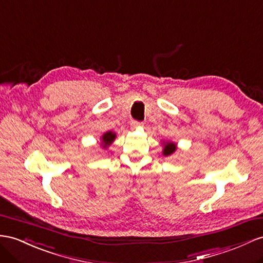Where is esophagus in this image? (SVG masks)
I'll use <instances>...</instances> for the list:
<instances>
[{
  "mask_svg": "<svg viewBox=\"0 0 263 263\" xmlns=\"http://www.w3.org/2000/svg\"><path fill=\"white\" fill-rule=\"evenodd\" d=\"M130 124H131V126H132V127H138V126L143 125V123H142V122H139V121H137V120H132Z\"/></svg>",
  "mask_w": 263,
  "mask_h": 263,
  "instance_id": "esophagus-1",
  "label": "esophagus"
}]
</instances>
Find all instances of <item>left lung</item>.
Wrapping results in <instances>:
<instances>
[{
	"mask_svg": "<svg viewBox=\"0 0 263 263\" xmlns=\"http://www.w3.org/2000/svg\"><path fill=\"white\" fill-rule=\"evenodd\" d=\"M176 144L174 143H166L164 145V150H163V154L164 156H170V154H172L174 151H176Z\"/></svg>",
	"mask_w": 263,
	"mask_h": 263,
	"instance_id": "8db88e82",
	"label": "left lung"
}]
</instances>
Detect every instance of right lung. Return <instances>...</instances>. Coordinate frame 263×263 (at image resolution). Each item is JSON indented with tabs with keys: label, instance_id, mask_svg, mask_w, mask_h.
<instances>
[{
	"label": "right lung",
	"instance_id": "1",
	"mask_svg": "<svg viewBox=\"0 0 263 263\" xmlns=\"http://www.w3.org/2000/svg\"><path fill=\"white\" fill-rule=\"evenodd\" d=\"M116 139V133H112V132H106L104 136L102 137V142L104 143V147L109 145L112 141Z\"/></svg>",
	"mask_w": 263,
	"mask_h": 263
}]
</instances>
